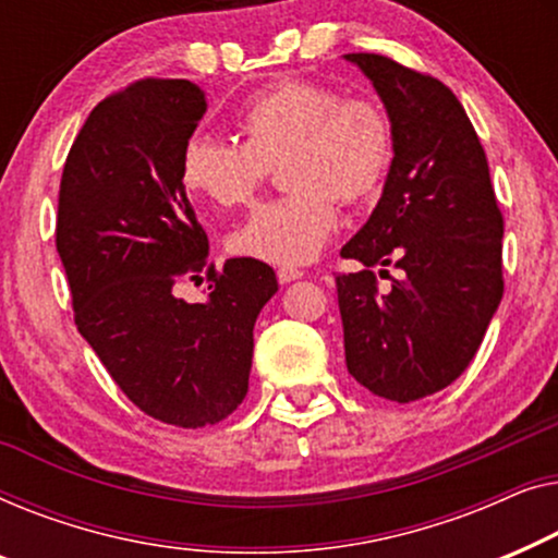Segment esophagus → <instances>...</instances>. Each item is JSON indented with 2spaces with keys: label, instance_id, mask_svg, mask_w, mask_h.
I'll return each mask as SVG.
<instances>
[{
  "label": "esophagus",
  "instance_id": "obj_1",
  "mask_svg": "<svg viewBox=\"0 0 558 558\" xmlns=\"http://www.w3.org/2000/svg\"><path fill=\"white\" fill-rule=\"evenodd\" d=\"M298 278H303V270H298V268H278V282H280V286H288V282H293Z\"/></svg>",
  "mask_w": 558,
  "mask_h": 558
}]
</instances>
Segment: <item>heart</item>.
Masks as SVG:
<instances>
[{
	"label": "heart",
	"mask_w": 558,
	"mask_h": 558,
	"mask_svg": "<svg viewBox=\"0 0 558 558\" xmlns=\"http://www.w3.org/2000/svg\"><path fill=\"white\" fill-rule=\"evenodd\" d=\"M242 144L197 131L184 141L179 179L192 197L230 209L253 199L280 163L286 197L265 202L230 234L245 260L298 268L311 263L339 227V204L374 199L387 179L395 141L387 113L328 85L282 81L238 113Z\"/></svg>",
	"instance_id": "1"
}]
</instances>
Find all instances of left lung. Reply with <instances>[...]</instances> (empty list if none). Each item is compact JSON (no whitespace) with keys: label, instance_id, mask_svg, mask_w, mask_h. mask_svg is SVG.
Returning <instances> with one entry per match:
<instances>
[{"label":"left lung","instance_id":"obj_1","mask_svg":"<svg viewBox=\"0 0 558 558\" xmlns=\"http://www.w3.org/2000/svg\"><path fill=\"white\" fill-rule=\"evenodd\" d=\"M343 58L379 93L395 141L381 199L341 250L364 265L336 276L347 368L407 404L452 384L481 347L504 298V217L481 138L447 85L384 54Z\"/></svg>","mask_w":558,"mask_h":558}]
</instances>
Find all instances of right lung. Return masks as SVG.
Segmentation results:
<instances>
[{
  "label": "right lung",
  "instance_id": "right-lung-1",
  "mask_svg": "<svg viewBox=\"0 0 558 558\" xmlns=\"http://www.w3.org/2000/svg\"><path fill=\"white\" fill-rule=\"evenodd\" d=\"M204 113L190 81L148 77L100 100L62 169L54 230L77 331L141 412L184 429L245 399L255 320L278 293L270 265H207V232L179 179ZM204 267L208 301L186 304L173 288Z\"/></svg>",
  "mask_w": 558,
  "mask_h": 558
}]
</instances>
